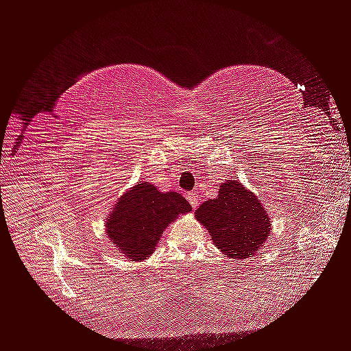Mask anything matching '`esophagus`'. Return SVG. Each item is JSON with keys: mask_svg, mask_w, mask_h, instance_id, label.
Segmentation results:
<instances>
[{"mask_svg": "<svg viewBox=\"0 0 351 351\" xmlns=\"http://www.w3.org/2000/svg\"><path fill=\"white\" fill-rule=\"evenodd\" d=\"M187 200H189V203H191L193 208H197L198 205H200L202 197H200V193H198L197 191H193V192L187 193Z\"/></svg>", "mask_w": 351, "mask_h": 351, "instance_id": "obj_1", "label": "esophagus"}]
</instances>
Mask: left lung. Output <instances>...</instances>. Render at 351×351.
Returning a JSON list of instances; mask_svg holds the SVG:
<instances>
[{"label": "left lung", "instance_id": "left-lung-1", "mask_svg": "<svg viewBox=\"0 0 351 351\" xmlns=\"http://www.w3.org/2000/svg\"><path fill=\"white\" fill-rule=\"evenodd\" d=\"M213 241L230 258L252 255L268 238L271 222L263 205L237 180H227L219 195L195 211Z\"/></svg>", "mask_w": 351, "mask_h": 351}]
</instances>
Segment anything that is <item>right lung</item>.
Instances as JSON below:
<instances>
[{"label": "right lung", "mask_w": 351, "mask_h": 351, "mask_svg": "<svg viewBox=\"0 0 351 351\" xmlns=\"http://www.w3.org/2000/svg\"><path fill=\"white\" fill-rule=\"evenodd\" d=\"M191 209V203L178 192H159L149 182H140L114 205L107 221L108 238L125 257L145 260L153 254L165 227Z\"/></svg>", "instance_id": "1"}]
</instances>
